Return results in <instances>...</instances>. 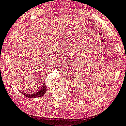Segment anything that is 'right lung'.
<instances>
[{
  "label": "right lung",
  "instance_id": "add662e5",
  "mask_svg": "<svg viewBox=\"0 0 126 126\" xmlns=\"http://www.w3.org/2000/svg\"><path fill=\"white\" fill-rule=\"evenodd\" d=\"M47 91V87L46 86V85H43L42 86V87L41 88L40 90L38 91H37L35 93H33V94H26V93H22L23 95H25L26 97H29V98H35V97H42L44 95V94L46 93Z\"/></svg>",
  "mask_w": 126,
  "mask_h": 126
}]
</instances>
